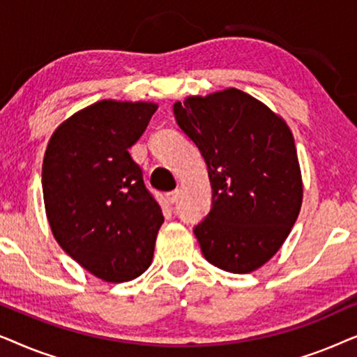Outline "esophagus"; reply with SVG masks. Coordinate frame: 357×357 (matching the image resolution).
<instances>
[{
    "mask_svg": "<svg viewBox=\"0 0 357 357\" xmlns=\"http://www.w3.org/2000/svg\"><path fill=\"white\" fill-rule=\"evenodd\" d=\"M178 197H180V192H178V190H175V192H170V193L165 195V199H167V203L174 204V203L178 202Z\"/></svg>",
    "mask_w": 357,
    "mask_h": 357,
    "instance_id": "1",
    "label": "esophagus"
}]
</instances>
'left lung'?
I'll return each mask as SVG.
<instances>
[{
  "label": "left lung",
  "instance_id": "8db88e82",
  "mask_svg": "<svg viewBox=\"0 0 357 357\" xmlns=\"http://www.w3.org/2000/svg\"><path fill=\"white\" fill-rule=\"evenodd\" d=\"M174 115L208 165L213 208L195 227L211 265L245 275L289 236L304 185L286 120L236 87L175 102Z\"/></svg>",
  "mask_w": 357,
  "mask_h": 357
}]
</instances>
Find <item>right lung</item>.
I'll return each instance as SVG.
<instances>
[{
    "mask_svg": "<svg viewBox=\"0 0 357 357\" xmlns=\"http://www.w3.org/2000/svg\"><path fill=\"white\" fill-rule=\"evenodd\" d=\"M155 110V102L99 100L58 125L47 144L42 190L53 237L102 281H131L153 261L162 209L128 149Z\"/></svg>",
    "mask_w": 357,
    "mask_h": 357,
    "instance_id": "1",
    "label": "right lung"
}]
</instances>
